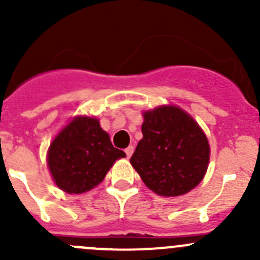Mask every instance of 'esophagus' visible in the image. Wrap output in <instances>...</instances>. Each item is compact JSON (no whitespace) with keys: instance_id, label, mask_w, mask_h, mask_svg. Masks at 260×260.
<instances>
[{"instance_id":"34e87169","label":"esophagus","mask_w":260,"mask_h":260,"mask_svg":"<svg viewBox=\"0 0 260 260\" xmlns=\"http://www.w3.org/2000/svg\"><path fill=\"white\" fill-rule=\"evenodd\" d=\"M133 151H135V147H133V146H128L127 148L124 149V152H125V154H127V157H128V158H129V157L132 156Z\"/></svg>"}]
</instances>
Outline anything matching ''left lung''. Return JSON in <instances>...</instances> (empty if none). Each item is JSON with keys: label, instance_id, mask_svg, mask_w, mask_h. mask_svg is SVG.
<instances>
[{"label": "left lung", "instance_id": "1", "mask_svg": "<svg viewBox=\"0 0 260 260\" xmlns=\"http://www.w3.org/2000/svg\"><path fill=\"white\" fill-rule=\"evenodd\" d=\"M143 117V138L131 164L147 187L158 195L188 192L208 169V138L198 123L177 107H159Z\"/></svg>", "mask_w": 260, "mask_h": 260}]
</instances>
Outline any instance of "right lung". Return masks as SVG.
<instances>
[{"instance_id":"right-lung-1","label":"right lung","mask_w":260,"mask_h":260,"mask_svg":"<svg viewBox=\"0 0 260 260\" xmlns=\"http://www.w3.org/2000/svg\"><path fill=\"white\" fill-rule=\"evenodd\" d=\"M125 153L112 145L94 118L73 119L50 145L48 165L55 183L68 193L91 190Z\"/></svg>"}]
</instances>
